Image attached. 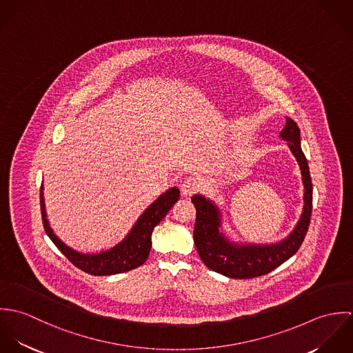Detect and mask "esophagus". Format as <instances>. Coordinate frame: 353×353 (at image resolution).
Wrapping results in <instances>:
<instances>
[{"label":"esophagus","instance_id":"obj_1","mask_svg":"<svg viewBox=\"0 0 353 353\" xmlns=\"http://www.w3.org/2000/svg\"><path fill=\"white\" fill-rule=\"evenodd\" d=\"M200 188H201L200 181H199L197 178L190 176V178H186V179L183 181V183H182V186H181V190H182V194H183L185 197H190V196H193L194 193H197V192L200 190Z\"/></svg>","mask_w":353,"mask_h":353}]
</instances>
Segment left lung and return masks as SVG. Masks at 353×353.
Segmentation results:
<instances>
[{"mask_svg": "<svg viewBox=\"0 0 353 353\" xmlns=\"http://www.w3.org/2000/svg\"><path fill=\"white\" fill-rule=\"evenodd\" d=\"M280 137L298 160L304 186V205L299 221L292 232L283 241L270 245L231 242L221 231V212L217 205L202 194L192 197L197 217L194 225V243L202 262L212 270L231 279H252L263 276L299 250L307 234L312 209V183L308 163L301 147V130L296 122L287 117Z\"/></svg>", "mask_w": 353, "mask_h": 353, "instance_id": "1", "label": "left lung"}]
</instances>
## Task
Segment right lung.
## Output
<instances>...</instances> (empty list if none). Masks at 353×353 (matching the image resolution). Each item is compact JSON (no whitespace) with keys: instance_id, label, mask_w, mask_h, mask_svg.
<instances>
[{"instance_id":"1","label":"right lung","mask_w":353,"mask_h":353,"mask_svg":"<svg viewBox=\"0 0 353 353\" xmlns=\"http://www.w3.org/2000/svg\"><path fill=\"white\" fill-rule=\"evenodd\" d=\"M179 200V189L171 188L160 194L137 219L129 234L114 248L94 254L76 252L66 246L51 230L43 199V185L41 186L42 221L48 236L76 268L92 276H110L123 273L143 265L151 252L153 228L163 220L172 205Z\"/></svg>"}]
</instances>
